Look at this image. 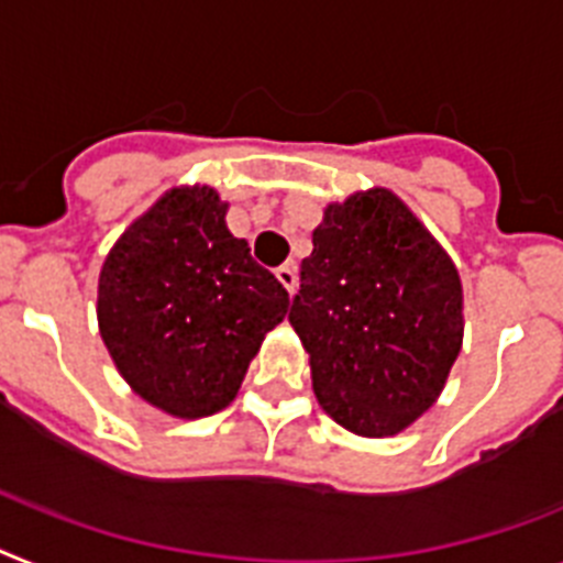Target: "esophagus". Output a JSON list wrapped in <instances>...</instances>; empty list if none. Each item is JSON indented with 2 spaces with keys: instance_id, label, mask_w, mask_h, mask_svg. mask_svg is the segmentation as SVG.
<instances>
[{
  "instance_id": "1",
  "label": "esophagus",
  "mask_w": 563,
  "mask_h": 563,
  "mask_svg": "<svg viewBox=\"0 0 563 563\" xmlns=\"http://www.w3.org/2000/svg\"><path fill=\"white\" fill-rule=\"evenodd\" d=\"M277 280L283 283V289L289 291V295H295L297 291V266L295 263H283V266L277 268Z\"/></svg>"
}]
</instances>
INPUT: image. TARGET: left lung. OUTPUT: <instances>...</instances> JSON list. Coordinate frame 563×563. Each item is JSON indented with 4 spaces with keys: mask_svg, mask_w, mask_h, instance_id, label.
<instances>
[{
    "mask_svg": "<svg viewBox=\"0 0 563 563\" xmlns=\"http://www.w3.org/2000/svg\"><path fill=\"white\" fill-rule=\"evenodd\" d=\"M289 323L323 412L361 438L404 432L441 398L464 343L461 274L389 188L329 202Z\"/></svg>",
    "mask_w": 563,
    "mask_h": 563,
    "instance_id": "8db88e82",
    "label": "left lung"
}]
</instances>
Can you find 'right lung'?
<instances>
[{
	"instance_id": "right-lung-1",
	"label": "right lung",
	"mask_w": 563,
	"mask_h": 563,
	"mask_svg": "<svg viewBox=\"0 0 563 563\" xmlns=\"http://www.w3.org/2000/svg\"><path fill=\"white\" fill-rule=\"evenodd\" d=\"M225 211L217 188H168L99 268L97 323L113 366L172 418L225 409L289 311V291L231 234Z\"/></svg>"
}]
</instances>
